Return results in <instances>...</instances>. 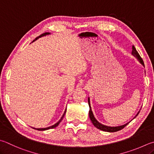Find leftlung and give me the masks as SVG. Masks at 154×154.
<instances>
[{
  "label": "left lung",
  "mask_w": 154,
  "mask_h": 154,
  "mask_svg": "<svg viewBox=\"0 0 154 154\" xmlns=\"http://www.w3.org/2000/svg\"><path fill=\"white\" fill-rule=\"evenodd\" d=\"M132 55L133 56H134L136 58H137V60L140 61V62L142 63V64L144 65V63H143V59L141 58V57L140 56V55L139 54V53L137 52V51L136 50L134 46H133L132 48ZM88 105L90 107V111H89V117L90 119H91V120L92 121V124L94 125L95 127H97V129H100L102 130L103 131H107V132H116V131H119V130H121L122 129H123L127 125V124L129 123H127L126 124L123 125H121L119 127H108V126H106V125H104L103 124H100L99 122H98L97 121V119L94 118V115L93 113L92 112V109H91V104H90V99L88 98ZM139 112L137 114V115L139 114ZM137 115L135 116V117H137Z\"/></svg>",
  "instance_id": "left-lung-1"
}]
</instances>
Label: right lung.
Instances as JSON below:
<instances>
[{"label":"right lung","instance_id":"1","mask_svg":"<svg viewBox=\"0 0 154 154\" xmlns=\"http://www.w3.org/2000/svg\"><path fill=\"white\" fill-rule=\"evenodd\" d=\"M48 34H50V33H43V34H42V35H39V37H36L35 39H34L33 42L35 41L36 39H37L39 38V37H43V36H45V35H48ZM66 111H65L64 113H63V114L62 118L60 119V120L58 121V122L56 123L55 124V125H52V126H51V127H47V128H39V129H35V128H33V129H37V130H39V131H44V130H48V129H53V128H55V127H56L57 125H58L60 124V123L61 122V121H62V120L63 119V117H64V115H65V114H66Z\"/></svg>","mask_w":154,"mask_h":154}]
</instances>
